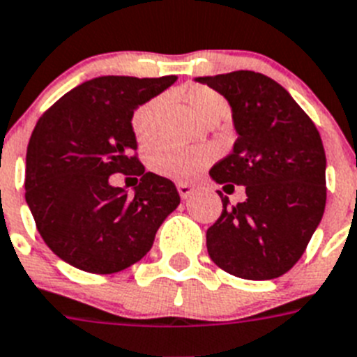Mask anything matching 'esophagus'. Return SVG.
Wrapping results in <instances>:
<instances>
[{"mask_svg": "<svg viewBox=\"0 0 357 357\" xmlns=\"http://www.w3.org/2000/svg\"><path fill=\"white\" fill-rule=\"evenodd\" d=\"M178 192L183 199H187V197H190L194 194V187L188 183H178Z\"/></svg>", "mask_w": 357, "mask_h": 357, "instance_id": "34e87169", "label": "esophagus"}]
</instances>
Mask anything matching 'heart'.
<instances>
[{
  "instance_id": "b5f03b06",
  "label": "heart",
  "mask_w": 357,
  "mask_h": 357,
  "mask_svg": "<svg viewBox=\"0 0 357 357\" xmlns=\"http://www.w3.org/2000/svg\"><path fill=\"white\" fill-rule=\"evenodd\" d=\"M179 98L188 107V110L196 116L199 121H205L211 116L225 112V101L211 86L190 85L183 91H179ZM161 109V101L158 98L145 101L132 114V132L139 143H146L152 139L158 123V114ZM212 160L211 151L203 146H190V149H179V146L155 145L149 154V165L155 174L165 178L188 181L196 178L199 170L208 165Z\"/></svg>"
}]
</instances>
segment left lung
Instances as JSON below:
<instances>
[{
    "label": "left lung",
    "mask_w": 357,
    "mask_h": 357,
    "mask_svg": "<svg viewBox=\"0 0 357 357\" xmlns=\"http://www.w3.org/2000/svg\"><path fill=\"white\" fill-rule=\"evenodd\" d=\"M232 107L234 151L214 165L215 183L245 188L206 230L215 265L243 280H274L303 256L326 202L325 149L314 121L292 96L259 72L197 77ZM223 187V188H225Z\"/></svg>",
    "instance_id": "obj_1"
}]
</instances>
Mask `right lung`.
Returning <instances> with one entry per match:
<instances>
[{"label":"right lung","mask_w":357,"mask_h":357,"mask_svg":"<svg viewBox=\"0 0 357 357\" xmlns=\"http://www.w3.org/2000/svg\"><path fill=\"white\" fill-rule=\"evenodd\" d=\"M176 76H103L72 89L36 123L26 146L25 199L36 229L63 261L114 274L139 261L179 205L170 179L145 172L136 154L134 110ZM142 176L135 196L112 173Z\"/></svg>","instance_id":"right-lung-1"}]
</instances>
